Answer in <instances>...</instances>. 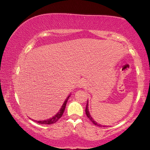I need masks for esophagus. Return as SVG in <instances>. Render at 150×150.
Segmentation results:
<instances>
[{
    "mask_svg": "<svg viewBox=\"0 0 150 150\" xmlns=\"http://www.w3.org/2000/svg\"><path fill=\"white\" fill-rule=\"evenodd\" d=\"M79 87H80V88H85V87H86L87 84H86V82L85 81H81L80 82V83H79Z\"/></svg>",
    "mask_w": 150,
    "mask_h": 150,
    "instance_id": "1",
    "label": "esophagus"
}]
</instances>
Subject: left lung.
Masks as SVG:
<instances>
[{
	"instance_id": "8db88e82",
	"label": "left lung",
	"mask_w": 150,
	"mask_h": 150,
	"mask_svg": "<svg viewBox=\"0 0 150 150\" xmlns=\"http://www.w3.org/2000/svg\"><path fill=\"white\" fill-rule=\"evenodd\" d=\"M86 115H87V117H88V119H90L92 122H93L95 125H96V126H100V127H105L104 126H103V125H100V124H98V123H97V122H95V121L93 119V118L91 117V116L90 115V112H89V110H88V103H87V104H86Z\"/></svg>"
}]
</instances>
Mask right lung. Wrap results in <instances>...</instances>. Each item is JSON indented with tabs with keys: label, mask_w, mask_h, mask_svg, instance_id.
<instances>
[{
	"label": "right lung",
	"mask_w": 150,
	"mask_h": 150,
	"mask_svg": "<svg viewBox=\"0 0 150 150\" xmlns=\"http://www.w3.org/2000/svg\"><path fill=\"white\" fill-rule=\"evenodd\" d=\"M70 97V95H69V96L66 98V100L64 101V104H62V106L61 107V108H60V110H59V111L58 113H57L55 116H53L52 118H51V119H47L46 120H34L36 122L39 123V124H53V123H55L57 121H58V120L60 119V118H61V117L62 116V115L64 113V110H65V108H66V103H67V101H68V98H69Z\"/></svg>",
	"instance_id": "right-lung-1"
}]
</instances>
